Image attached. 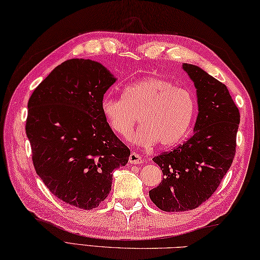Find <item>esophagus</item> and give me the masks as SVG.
<instances>
[{
    "mask_svg": "<svg viewBox=\"0 0 260 260\" xmlns=\"http://www.w3.org/2000/svg\"><path fill=\"white\" fill-rule=\"evenodd\" d=\"M128 162L131 164H141L143 162V159H142V156L140 155V154L132 152L129 157H128Z\"/></svg>",
    "mask_w": 260,
    "mask_h": 260,
    "instance_id": "34e87169",
    "label": "esophagus"
}]
</instances>
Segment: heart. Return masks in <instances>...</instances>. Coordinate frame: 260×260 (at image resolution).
<instances>
[{
  "instance_id": "1",
  "label": "heart",
  "mask_w": 260,
  "mask_h": 260,
  "mask_svg": "<svg viewBox=\"0 0 260 260\" xmlns=\"http://www.w3.org/2000/svg\"><path fill=\"white\" fill-rule=\"evenodd\" d=\"M191 92L172 82L147 77L126 85L123 98L105 96L102 114L109 128L120 137H128L139 121L142 125L134 142L144 146L157 143L172 147L183 139L194 115Z\"/></svg>"
}]
</instances>
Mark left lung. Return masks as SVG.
<instances>
[{
	"label": "left lung",
	"instance_id": "8db88e82",
	"mask_svg": "<svg viewBox=\"0 0 260 260\" xmlns=\"http://www.w3.org/2000/svg\"><path fill=\"white\" fill-rule=\"evenodd\" d=\"M183 69L197 88L194 133L182 145L153 158L164 178L150 191V198L168 212L196 209L218 189L234 161L240 121L227 86L197 66L184 63Z\"/></svg>",
	"mask_w": 260,
	"mask_h": 260
}]
</instances>
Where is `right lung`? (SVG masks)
Here are the masks:
<instances>
[{
  "label": "right lung",
  "instance_id": "right-lung-1",
  "mask_svg": "<svg viewBox=\"0 0 260 260\" xmlns=\"http://www.w3.org/2000/svg\"><path fill=\"white\" fill-rule=\"evenodd\" d=\"M116 78L99 62L70 59L54 68L27 103L25 124L32 162L52 194L80 209L99 206L112 190V173L131 151L102 114Z\"/></svg>",
  "mask_w": 260,
  "mask_h": 260
}]
</instances>
